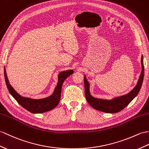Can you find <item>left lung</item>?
Masks as SVG:
<instances>
[{
  "mask_svg": "<svg viewBox=\"0 0 149 149\" xmlns=\"http://www.w3.org/2000/svg\"><path fill=\"white\" fill-rule=\"evenodd\" d=\"M141 62L142 70H141L140 78L138 79V83L135 86V88L131 92L127 93V95L119 96V97L114 98L112 100L98 99L93 97L90 95V93H89V84L88 81L86 80V77H84V82L85 87V96L89 104L95 109L105 113H117L125 108L136 97L140 90L141 85H142L144 76V65L143 56H141Z\"/></svg>",
  "mask_w": 149,
  "mask_h": 149,
  "instance_id": "left-lung-1",
  "label": "left lung"
}]
</instances>
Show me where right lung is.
<instances>
[{
  "mask_svg": "<svg viewBox=\"0 0 149 149\" xmlns=\"http://www.w3.org/2000/svg\"><path fill=\"white\" fill-rule=\"evenodd\" d=\"M74 73L72 70L61 72L58 75V82L56 88L54 89V93L51 96L46 98L40 100H33L29 98H25L21 96L18 93H17L15 89L13 88L11 84L9 83L8 77L6 75V71L4 68V77L6 83L7 88L13 98H15L19 104L23 108L26 109L28 111L34 113H43L49 111L54 109L60 101L61 91L62 84L64 81L69 75Z\"/></svg>",
  "mask_w": 149,
  "mask_h": 149,
  "instance_id": "obj_1",
  "label": "right lung"
}]
</instances>
